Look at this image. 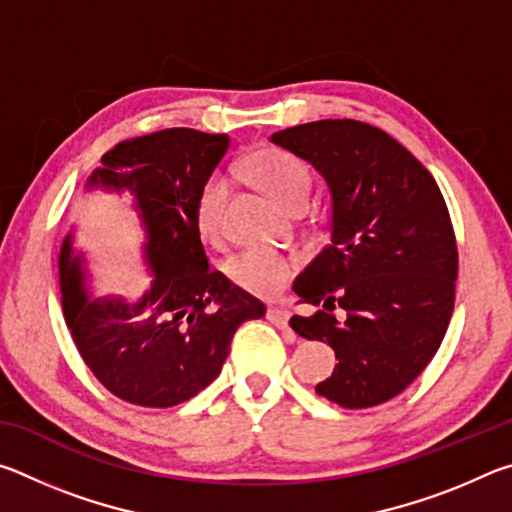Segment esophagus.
<instances>
[{
	"mask_svg": "<svg viewBox=\"0 0 512 512\" xmlns=\"http://www.w3.org/2000/svg\"><path fill=\"white\" fill-rule=\"evenodd\" d=\"M266 318L271 320V323H273L277 329H282V332H287V341H289V343L296 341V334H293L291 329H289V311H287V309L268 307V309H266Z\"/></svg>",
	"mask_w": 512,
	"mask_h": 512,
	"instance_id": "34e87169",
	"label": "esophagus"
}]
</instances>
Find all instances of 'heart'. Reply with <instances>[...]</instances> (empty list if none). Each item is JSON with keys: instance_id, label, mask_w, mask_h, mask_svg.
I'll list each match as a JSON object with an SVG mask.
<instances>
[{"instance_id": "heart-1", "label": "heart", "mask_w": 512, "mask_h": 512, "mask_svg": "<svg viewBox=\"0 0 512 512\" xmlns=\"http://www.w3.org/2000/svg\"><path fill=\"white\" fill-rule=\"evenodd\" d=\"M241 171L287 210L309 201L311 171L298 155L289 151L264 146V149L246 155L241 162ZM225 198H228V183L221 176H212L198 194L194 219L198 235L207 244H216L221 237ZM225 273L239 289L253 293V296L268 298L289 282L293 259L275 253V250L246 248L225 262Z\"/></svg>"}]
</instances>
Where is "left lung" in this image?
Listing matches in <instances>:
<instances>
[{
    "instance_id": "obj_1",
    "label": "left lung",
    "mask_w": 512,
    "mask_h": 512,
    "mask_svg": "<svg viewBox=\"0 0 512 512\" xmlns=\"http://www.w3.org/2000/svg\"><path fill=\"white\" fill-rule=\"evenodd\" d=\"M271 142L311 164L332 198L329 244L293 282L316 311L289 320L339 359L316 393L343 409L384 404L427 368L452 318L458 250L445 198L400 142L363 121H309Z\"/></svg>"
}]
</instances>
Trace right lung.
<instances>
[{"label": "right lung", "instance_id": "right-lung-1", "mask_svg": "<svg viewBox=\"0 0 512 512\" xmlns=\"http://www.w3.org/2000/svg\"><path fill=\"white\" fill-rule=\"evenodd\" d=\"M228 135L169 128L119 142L90 173L85 192L131 194L140 255L151 284L137 300L94 296L74 230L58 255L65 323L83 361L119 400L167 409L219 377L237 327L266 307L210 271L196 230V201L228 153Z\"/></svg>", "mask_w": 512, "mask_h": 512}]
</instances>
